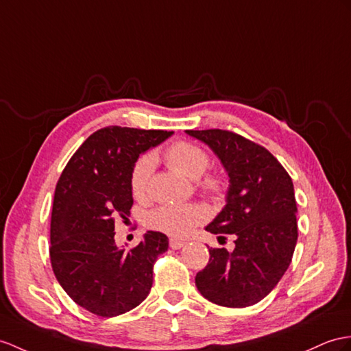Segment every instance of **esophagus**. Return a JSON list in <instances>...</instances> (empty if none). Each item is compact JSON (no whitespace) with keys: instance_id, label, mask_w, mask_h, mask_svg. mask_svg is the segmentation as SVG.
<instances>
[{"instance_id":"34e87169","label":"esophagus","mask_w":351,"mask_h":351,"mask_svg":"<svg viewBox=\"0 0 351 351\" xmlns=\"http://www.w3.org/2000/svg\"><path fill=\"white\" fill-rule=\"evenodd\" d=\"M186 243L183 241V240H177V238H171L169 240V247L173 250H178V249H182V247Z\"/></svg>"}]
</instances>
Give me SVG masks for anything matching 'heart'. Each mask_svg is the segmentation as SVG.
<instances>
[{
  "instance_id": "b5f03b06",
  "label": "heart",
  "mask_w": 351,
  "mask_h": 351,
  "mask_svg": "<svg viewBox=\"0 0 351 351\" xmlns=\"http://www.w3.org/2000/svg\"><path fill=\"white\" fill-rule=\"evenodd\" d=\"M165 158L169 167L189 178H199L210 165L208 153L198 144L189 141L171 144ZM153 168H155V155L152 153H146L135 162L131 173V191L135 198H143L147 193ZM201 186L204 191L210 193H220L225 189V180L219 174H208L201 180ZM205 217H207V213L199 205L164 204L149 213L147 225L168 235L184 237L191 234Z\"/></svg>"
}]
</instances>
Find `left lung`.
Wrapping results in <instances>:
<instances>
[{"instance_id": "obj_1", "label": "left lung", "mask_w": 351, "mask_h": 351, "mask_svg": "<svg viewBox=\"0 0 351 351\" xmlns=\"http://www.w3.org/2000/svg\"><path fill=\"white\" fill-rule=\"evenodd\" d=\"M186 132L216 153L229 177L226 205L205 230L235 235L234 252L208 250L210 261L195 285L205 299L221 306L258 304L292 262L298 240L292 178L267 149L235 132Z\"/></svg>"}]
</instances>
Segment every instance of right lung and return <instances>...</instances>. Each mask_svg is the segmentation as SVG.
<instances>
[{"label":"right lung","mask_w":351,"mask_h":351,"mask_svg":"<svg viewBox=\"0 0 351 351\" xmlns=\"http://www.w3.org/2000/svg\"><path fill=\"white\" fill-rule=\"evenodd\" d=\"M169 131L107 126L93 132L59 177L50 220V262L73 301L101 317L131 311L147 298L153 265L168 250V237L149 230L131 250L114 243L117 219L134 204L131 173L136 159Z\"/></svg>","instance_id":"add662e5"}]
</instances>
